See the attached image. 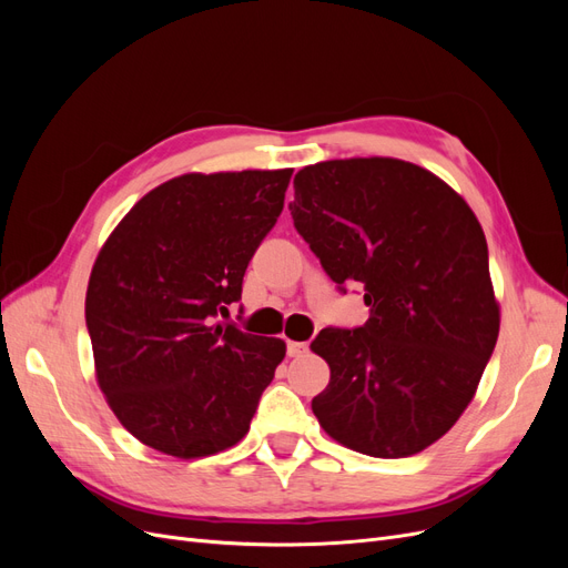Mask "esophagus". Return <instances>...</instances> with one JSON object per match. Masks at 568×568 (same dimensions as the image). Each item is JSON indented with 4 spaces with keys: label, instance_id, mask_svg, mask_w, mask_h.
Listing matches in <instances>:
<instances>
[{
    "label": "esophagus",
    "instance_id": "esophagus-1",
    "mask_svg": "<svg viewBox=\"0 0 568 568\" xmlns=\"http://www.w3.org/2000/svg\"><path fill=\"white\" fill-rule=\"evenodd\" d=\"M303 353H307V343L286 341V355H288V357H301Z\"/></svg>",
    "mask_w": 568,
    "mask_h": 568
}]
</instances>
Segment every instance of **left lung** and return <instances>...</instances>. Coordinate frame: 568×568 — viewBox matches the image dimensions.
<instances>
[{
    "label": "left lung",
    "mask_w": 568,
    "mask_h": 568,
    "mask_svg": "<svg viewBox=\"0 0 568 568\" xmlns=\"http://www.w3.org/2000/svg\"><path fill=\"white\" fill-rule=\"evenodd\" d=\"M294 189L296 232L369 307L363 326H324L311 343L332 369L315 417L351 450L415 455L450 432L495 351L484 230L448 184L398 159L307 165Z\"/></svg>",
    "instance_id": "left-lung-1"
}]
</instances>
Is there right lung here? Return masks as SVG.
Here are the masks:
<instances>
[{
    "mask_svg": "<svg viewBox=\"0 0 568 568\" xmlns=\"http://www.w3.org/2000/svg\"><path fill=\"white\" fill-rule=\"evenodd\" d=\"M291 173L175 178L136 201L101 248L84 301L97 379L149 448L194 459L246 436L286 346L227 317Z\"/></svg>",
    "mask_w": 568,
    "mask_h": 568,
    "instance_id": "obj_1",
    "label": "right lung"
}]
</instances>
